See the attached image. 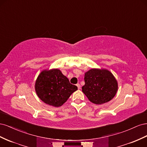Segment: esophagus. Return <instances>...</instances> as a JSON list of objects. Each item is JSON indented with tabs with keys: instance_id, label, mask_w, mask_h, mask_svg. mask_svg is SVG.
I'll return each mask as SVG.
<instances>
[{
	"instance_id": "34e87169",
	"label": "esophagus",
	"mask_w": 147,
	"mask_h": 147,
	"mask_svg": "<svg viewBox=\"0 0 147 147\" xmlns=\"http://www.w3.org/2000/svg\"><path fill=\"white\" fill-rule=\"evenodd\" d=\"M77 86L78 87V90H80V89L81 86H80V84L79 83H77Z\"/></svg>"
}]
</instances>
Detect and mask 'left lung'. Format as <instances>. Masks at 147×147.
Masks as SVG:
<instances>
[{
  "label": "left lung",
  "instance_id": "left-lung-1",
  "mask_svg": "<svg viewBox=\"0 0 147 147\" xmlns=\"http://www.w3.org/2000/svg\"><path fill=\"white\" fill-rule=\"evenodd\" d=\"M82 91L93 104L100 105L112 100L118 91V82L105 69H91L84 74Z\"/></svg>",
  "mask_w": 147,
  "mask_h": 147
}]
</instances>
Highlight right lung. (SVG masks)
<instances>
[{
  "instance_id": "right-lung-1",
  "label": "right lung",
  "mask_w": 147,
  "mask_h": 147,
  "mask_svg": "<svg viewBox=\"0 0 147 147\" xmlns=\"http://www.w3.org/2000/svg\"><path fill=\"white\" fill-rule=\"evenodd\" d=\"M77 90L57 69L42 70L35 83L37 96L44 103L55 107L63 105Z\"/></svg>"
}]
</instances>
